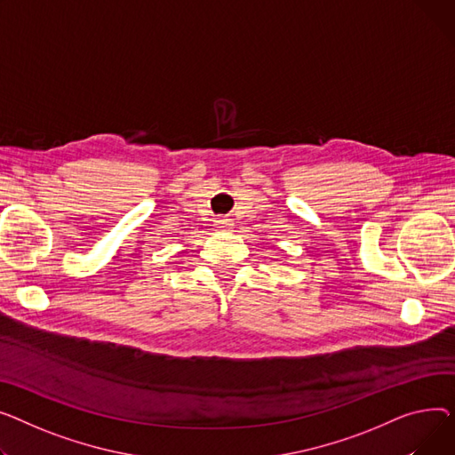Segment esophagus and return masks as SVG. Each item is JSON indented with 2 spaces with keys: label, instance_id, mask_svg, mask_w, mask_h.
<instances>
[{
  "label": "esophagus",
  "instance_id": "34e87169",
  "mask_svg": "<svg viewBox=\"0 0 455 455\" xmlns=\"http://www.w3.org/2000/svg\"><path fill=\"white\" fill-rule=\"evenodd\" d=\"M215 226H217L220 231H231V228H233V224H231L229 219H219V220H215Z\"/></svg>",
  "mask_w": 455,
  "mask_h": 455
}]
</instances>
